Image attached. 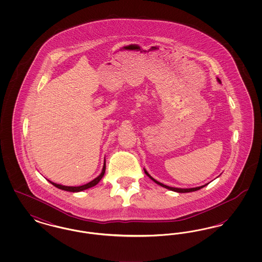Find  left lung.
Here are the masks:
<instances>
[{"label": "left lung", "mask_w": 262, "mask_h": 262, "mask_svg": "<svg viewBox=\"0 0 262 262\" xmlns=\"http://www.w3.org/2000/svg\"><path fill=\"white\" fill-rule=\"evenodd\" d=\"M218 79V81L221 83V80L219 79V78H217ZM144 173L147 174L148 177H149L150 179L153 181V182H155L157 185H159V186H161V187H165V188H168V189H170V190H173V191H176V192H183V193H185V192H190V191H195V190H199L200 188H202V187H205V186H207V184L206 185H204V186H201V187H192V188H179V187H168V186H166V185H163L162 183H159L158 181H156L155 179H153L151 176H150L148 173H147V171L146 170H144Z\"/></svg>", "instance_id": "left-lung-1"}]
</instances>
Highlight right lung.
I'll use <instances>...</instances> for the list:
<instances>
[{
    "label": "right lung",
    "instance_id": "add662e5",
    "mask_svg": "<svg viewBox=\"0 0 262 262\" xmlns=\"http://www.w3.org/2000/svg\"><path fill=\"white\" fill-rule=\"evenodd\" d=\"M105 170H106V162H104V166H103L102 172H101V174H100L97 178H95L93 181L89 182L88 184H85V185H83V186H79V187H67V186L59 185V184H55V183H53V182H51V181H49V182H50L53 186H55V187H58V188H60V189H62V190H67V191H71V192H77V191H81V190L88 189L89 187L96 186V185L99 183L100 180L103 178L104 174H105Z\"/></svg>",
    "mask_w": 262,
    "mask_h": 262
}]
</instances>
